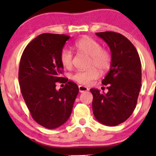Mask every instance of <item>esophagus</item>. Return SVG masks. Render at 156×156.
<instances>
[{
    "label": "esophagus",
    "mask_w": 156,
    "mask_h": 156,
    "mask_svg": "<svg viewBox=\"0 0 156 156\" xmlns=\"http://www.w3.org/2000/svg\"><path fill=\"white\" fill-rule=\"evenodd\" d=\"M79 90H80V92L82 93V92H84V91H88L89 89L86 87L82 86V85H80V86H79Z\"/></svg>",
    "instance_id": "obj_1"
}]
</instances>
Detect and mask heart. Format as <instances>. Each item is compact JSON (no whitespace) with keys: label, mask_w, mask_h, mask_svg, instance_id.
I'll list each match as a JSON object with an SVG mask.
<instances>
[{"label":"heart","mask_w":156,"mask_h":156,"mask_svg":"<svg viewBox=\"0 0 156 156\" xmlns=\"http://www.w3.org/2000/svg\"><path fill=\"white\" fill-rule=\"evenodd\" d=\"M74 48L78 52L90 57L89 69L77 71L72 75V79L81 84L88 85L93 80L99 76L100 71L104 72L109 69L112 63V56L106 49L101 48V44L97 40L89 37H84L75 42ZM60 61L66 68L72 67L73 55L70 50L63 49L60 53Z\"/></svg>","instance_id":"b5f03b06"}]
</instances>
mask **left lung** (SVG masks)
<instances>
[{
  "instance_id": "left-lung-1",
  "label": "left lung",
  "mask_w": 156,
  "mask_h": 156,
  "mask_svg": "<svg viewBox=\"0 0 156 156\" xmlns=\"http://www.w3.org/2000/svg\"><path fill=\"white\" fill-rule=\"evenodd\" d=\"M109 47L112 63L102 80L107 93L91 89L93 114L102 124L115 126L124 122L135 109L141 86V63L138 53L124 36L114 32L96 33Z\"/></svg>"
}]
</instances>
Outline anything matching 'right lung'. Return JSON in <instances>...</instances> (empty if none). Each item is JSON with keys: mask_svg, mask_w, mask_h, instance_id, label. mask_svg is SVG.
<instances>
[{"mask_svg": "<svg viewBox=\"0 0 156 156\" xmlns=\"http://www.w3.org/2000/svg\"><path fill=\"white\" fill-rule=\"evenodd\" d=\"M69 36L43 33L30 42L23 51L19 67L20 91L30 114L37 123L49 129L63 125L72 114L79 87L69 81L64 88L56 89L63 65L60 53Z\"/></svg>", "mask_w": 156, "mask_h": 156, "instance_id": "1", "label": "right lung"}]
</instances>
